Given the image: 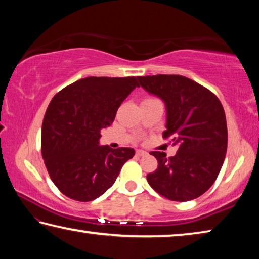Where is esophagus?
I'll return each instance as SVG.
<instances>
[{"label":"esophagus","instance_id":"esophagus-1","mask_svg":"<svg viewBox=\"0 0 259 259\" xmlns=\"http://www.w3.org/2000/svg\"><path fill=\"white\" fill-rule=\"evenodd\" d=\"M137 155L138 156H147L148 155V152L147 151H144V150H137Z\"/></svg>","mask_w":259,"mask_h":259}]
</instances>
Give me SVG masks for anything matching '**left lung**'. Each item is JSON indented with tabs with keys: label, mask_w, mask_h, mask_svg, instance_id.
<instances>
[{
	"label": "left lung",
	"mask_w": 259,
	"mask_h": 259,
	"mask_svg": "<svg viewBox=\"0 0 259 259\" xmlns=\"http://www.w3.org/2000/svg\"><path fill=\"white\" fill-rule=\"evenodd\" d=\"M141 88L166 107L164 138L178 146L174 157L152 151L158 168L148 183L174 201L193 200L205 193L219 176L228 148L223 106L214 93L181 75L140 76Z\"/></svg>",
	"instance_id": "left-lung-1"
}]
</instances>
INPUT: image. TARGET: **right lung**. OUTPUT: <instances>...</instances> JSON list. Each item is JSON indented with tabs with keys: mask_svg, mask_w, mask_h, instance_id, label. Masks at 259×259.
<instances>
[{
	"mask_svg": "<svg viewBox=\"0 0 259 259\" xmlns=\"http://www.w3.org/2000/svg\"><path fill=\"white\" fill-rule=\"evenodd\" d=\"M138 77H86L54 95L42 125V156L50 178L68 198L92 201L115 183L132 148L100 146Z\"/></svg>",
	"mask_w": 259,
	"mask_h": 259,
	"instance_id": "1",
	"label": "right lung"
}]
</instances>
